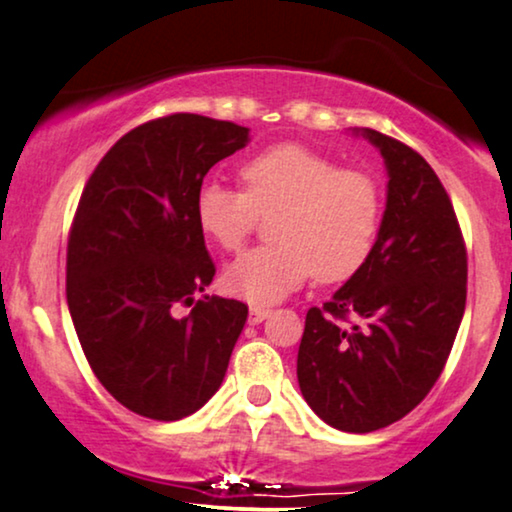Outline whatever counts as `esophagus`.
Instances as JSON below:
<instances>
[{"instance_id": "obj_1", "label": "esophagus", "mask_w": 512, "mask_h": 512, "mask_svg": "<svg viewBox=\"0 0 512 512\" xmlns=\"http://www.w3.org/2000/svg\"><path fill=\"white\" fill-rule=\"evenodd\" d=\"M268 315H270V308H265V305H251V308H249V322L251 324H261Z\"/></svg>"}]
</instances>
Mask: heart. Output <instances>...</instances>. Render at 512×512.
<instances>
[{
	"label": "heart",
	"mask_w": 512,
	"mask_h": 512,
	"mask_svg": "<svg viewBox=\"0 0 512 512\" xmlns=\"http://www.w3.org/2000/svg\"><path fill=\"white\" fill-rule=\"evenodd\" d=\"M244 190L204 181L195 195L199 230L237 251L258 216H274L265 244L228 265L223 284L249 303L287 298L315 272L324 284L348 282L369 263L383 221V192L374 176L343 169L313 148L282 143L258 152L240 171Z\"/></svg>",
	"instance_id": "b5f03b06"
}]
</instances>
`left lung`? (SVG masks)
<instances>
[{
  "mask_svg": "<svg viewBox=\"0 0 512 512\" xmlns=\"http://www.w3.org/2000/svg\"><path fill=\"white\" fill-rule=\"evenodd\" d=\"M357 134L388 169L381 232L369 263L308 310L296 362L305 402L343 433L386 428L430 393L463 320L468 280L466 242L430 164L381 131Z\"/></svg>",
  "mask_w": 512,
  "mask_h": 512,
  "instance_id": "8db88e82",
  "label": "left lung"
}]
</instances>
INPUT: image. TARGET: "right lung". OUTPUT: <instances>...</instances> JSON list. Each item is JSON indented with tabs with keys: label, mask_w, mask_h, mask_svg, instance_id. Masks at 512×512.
I'll use <instances>...</instances> for the list:
<instances>
[{
	"label": "right lung",
	"mask_w": 512,
	"mask_h": 512,
	"mask_svg": "<svg viewBox=\"0 0 512 512\" xmlns=\"http://www.w3.org/2000/svg\"><path fill=\"white\" fill-rule=\"evenodd\" d=\"M247 143V126L176 112L119 138L84 185L68 240V308L96 378L134 414L178 421L221 388L249 308L195 301L216 275L195 195ZM178 304L193 310L176 318Z\"/></svg>",
	"instance_id": "obj_1"
}]
</instances>
